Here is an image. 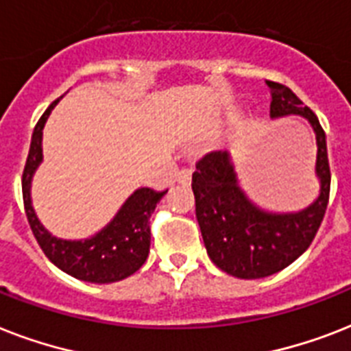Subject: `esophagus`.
Returning a JSON list of instances; mask_svg holds the SVG:
<instances>
[{"instance_id":"obj_1","label":"esophagus","mask_w":351,"mask_h":351,"mask_svg":"<svg viewBox=\"0 0 351 351\" xmlns=\"http://www.w3.org/2000/svg\"><path fill=\"white\" fill-rule=\"evenodd\" d=\"M176 180L180 184H189L191 182V169H180L176 173Z\"/></svg>"}]
</instances>
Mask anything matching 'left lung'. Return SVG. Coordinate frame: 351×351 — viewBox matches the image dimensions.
<instances>
[{"instance_id":"obj_1","label":"left lung","mask_w":351,"mask_h":351,"mask_svg":"<svg viewBox=\"0 0 351 351\" xmlns=\"http://www.w3.org/2000/svg\"><path fill=\"white\" fill-rule=\"evenodd\" d=\"M266 84L271 89L269 117L299 114L313 127L321 191L302 211L269 213L256 208L240 189L228 151H211L198 160L191 187L204 244L215 266L239 278L269 277L297 261L315 239L330 198L326 134L319 118L286 85Z\"/></svg>"}]
</instances>
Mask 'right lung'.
<instances>
[{
	"mask_svg": "<svg viewBox=\"0 0 351 351\" xmlns=\"http://www.w3.org/2000/svg\"><path fill=\"white\" fill-rule=\"evenodd\" d=\"M56 104L58 100L52 101L49 109L41 114L32 132L29 156L25 162L23 178H21L25 215L38 244L54 266L85 282H117L138 271L143 266V262L147 261L149 245H151L149 219L167 189L165 191H154L151 187L136 189L121 206L117 217L100 233H96L90 239L63 240L52 237L36 217L30 202V182L43 158L41 153L43 125Z\"/></svg>",
	"mask_w": 351,
	"mask_h": 351,
	"instance_id": "1",
	"label": "right lung"
}]
</instances>
